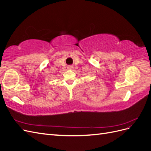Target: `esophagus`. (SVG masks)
Returning <instances> with one entry per match:
<instances>
[{"mask_svg": "<svg viewBox=\"0 0 151 151\" xmlns=\"http://www.w3.org/2000/svg\"><path fill=\"white\" fill-rule=\"evenodd\" d=\"M67 68H68V69H72L73 66H72V65H68V66L67 67Z\"/></svg>", "mask_w": 151, "mask_h": 151, "instance_id": "34e87169", "label": "esophagus"}]
</instances>
